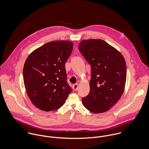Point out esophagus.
Returning <instances> with one entry per match:
<instances>
[{"label":"esophagus","mask_w":149,"mask_h":149,"mask_svg":"<svg viewBox=\"0 0 149 149\" xmlns=\"http://www.w3.org/2000/svg\"><path fill=\"white\" fill-rule=\"evenodd\" d=\"M78 87H79L78 84H75L73 85V86H72L74 91H77L78 89Z\"/></svg>","instance_id":"34e87169"}]
</instances>
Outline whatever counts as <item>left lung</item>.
Instances as JSON below:
<instances>
[{"label": "left lung", "mask_w": 149, "mask_h": 149, "mask_svg": "<svg viewBox=\"0 0 149 149\" xmlns=\"http://www.w3.org/2000/svg\"><path fill=\"white\" fill-rule=\"evenodd\" d=\"M79 49L91 67L90 92L82 99L85 108L95 113L113 106L122 97L126 81V64L122 54L100 39L82 40Z\"/></svg>", "instance_id": "obj_1"}]
</instances>
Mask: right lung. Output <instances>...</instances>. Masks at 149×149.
I'll list each match as a JSON object with an SVG mask.
<instances>
[{"mask_svg": "<svg viewBox=\"0 0 149 149\" xmlns=\"http://www.w3.org/2000/svg\"><path fill=\"white\" fill-rule=\"evenodd\" d=\"M73 46L69 41H52L34 50L27 58L23 70L24 85L31 102L40 109H58L71 92L65 63Z\"/></svg>", "mask_w": 149, "mask_h": 149, "instance_id": "right-lung-1", "label": "right lung"}]
</instances>
